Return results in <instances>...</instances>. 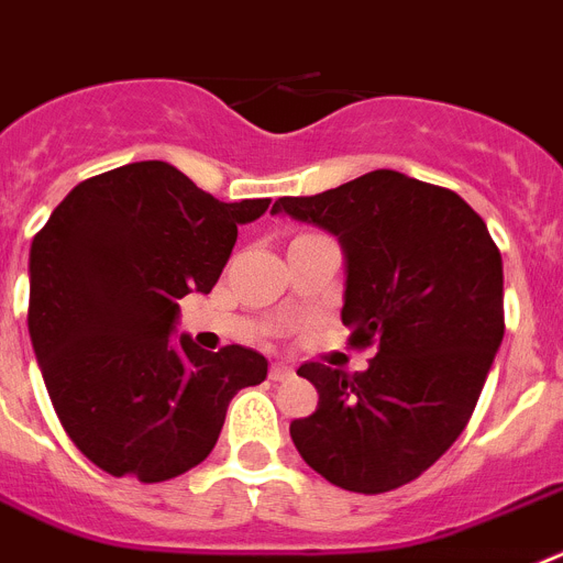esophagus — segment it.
<instances>
[{
  "label": "esophagus",
  "instance_id": "34e87169",
  "mask_svg": "<svg viewBox=\"0 0 563 563\" xmlns=\"http://www.w3.org/2000/svg\"><path fill=\"white\" fill-rule=\"evenodd\" d=\"M291 376H295V368L286 363H275L272 368H268V379H272V383H286V379H291Z\"/></svg>",
  "mask_w": 563,
  "mask_h": 563
}]
</instances>
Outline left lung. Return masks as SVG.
Masks as SVG:
<instances>
[{
	"mask_svg": "<svg viewBox=\"0 0 563 563\" xmlns=\"http://www.w3.org/2000/svg\"><path fill=\"white\" fill-rule=\"evenodd\" d=\"M272 212L336 234L345 252L342 322L365 371L306 363L320 394L291 439L311 471L351 493L422 476L459 439L505 336V272L485 221L456 192L394 169Z\"/></svg>",
	"mask_w": 563,
	"mask_h": 563,
	"instance_id": "obj_1",
	"label": "left lung"
}]
</instances>
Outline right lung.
<instances>
[{
    "label": "right lung",
    "mask_w": 563,
    "mask_h": 563,
    "mask_svg": "<svg viewBox=\"0 0 563 563\" xmlns=\"http://www.w3.org/2000/svg\"><path fill=\"white\" fill-rule=\"evenodd\" d=\"M268 198L223 203L164 161L81 180L31 246L27 331L56 417L110 476L166 482L200 464L266 356L173 342L178 300L209 295Z\"/></svg>",
    "instance_id": "right-lung-1"
}]
</instances>
